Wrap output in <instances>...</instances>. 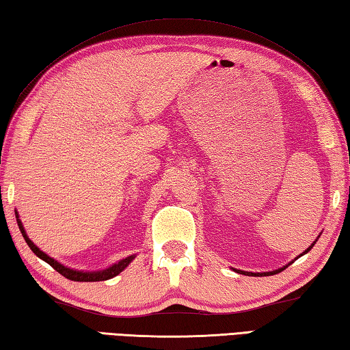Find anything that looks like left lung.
<instances>
[{"label": "left lung", "mask_w": 350, "mask_h": 350, "mask_svg": "<svg viewBox=\"0 0 350 350\" xmlns=\"http://www.w3.org/2000/svg\"><path fill=\"white\" fill-rule=\"evenodd\" d=\"M315 243V242H314ZM314 243H312V245L311 247H309L308 250H306V252H303V254H305V253H308L309 252V250H311L312 247H314ZM286 267H283V268H280V269H278V271H273V273H247V271H237V273H242V274H245V275H273V274H278V273H280V271H283V269H285Z\"/></svg>", "instance_id": "left-lung-1"}]
</instances>
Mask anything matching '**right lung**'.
Instances as JSON below:
<instances>
[{"label":"right lung","mask_w":350,"mask_h":350,"mask_svg":"<svg viewBox=\"0 0 350 350\" xmlns=\"http://www.w3.org/2000/svg\"><path fill=\"white\" fill-rule=\"evenodd\" d=\"M16 221H18V227H19V230H21V233H23V236H24V239H25V242H27V245L30 247L31 252L35 253V254L39 257V259L45 260V262L49 263L50 267L55 268L59 274H62L64 278H67V279H70V280H75V282H100V280L113 279V278H116L117 274H120V273L123 271V269L129 265V262L134 259V256H129V257H126V259H123V260H120L118 263H116V265L109 267L108 269H103V271H97V273L75 271V269H70V268H67V267L61 265V263L56 262L55 259H51L50 256H47L45 253H42L41 250H39V248L35 245V243H33V242L29 239L27 234H25L23 224H21V221L18 219V215H16Z\"/></svg>","instance_id":"1"}]
</instances>
